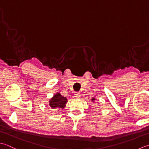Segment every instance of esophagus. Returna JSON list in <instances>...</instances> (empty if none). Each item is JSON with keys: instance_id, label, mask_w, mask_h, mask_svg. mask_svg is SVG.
Returning <instances> with one entry per match:
<instances>
[{"instance_id": "esophagus-1", "label": "esophagus", "mask_w": 149, "mask_h": 149, "mask_svg": "<svg viewBox=\"0 0 149 149\" xmlns=\"http://www.w3.org/2000/svg\"><path fill=\"white\" fill-rule=\"evenodd\" d=\"M75 97L77 98H80V97H81V95H80V93H75Z\"/></svg>"}]
</instances>
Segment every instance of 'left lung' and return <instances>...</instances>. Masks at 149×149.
Returning <instances> with one entry per match:
<instances>
[{"label":"left lung","instance_id":"8db88e82","mask_svg":"<svg viewBox=\"0 0 149 149\" xmlns=\"http://www.w3.org/2000/svg\"><path fill=\"white\" fill-rule=\"evenodd\" d=\"M95 100V98H93V99H92V100H93V101H94V100Z\"/></svg>","mask_w":149,"mask_h":149}]
</instances>
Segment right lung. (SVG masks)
Listing matches in <instances>:
<instances>
[{
    "mask_svg": "<svg viewBox=\"0 0 149 149\" xmlns=\"http://www.w3.org/2000/svg\"><path fill=\"white\" fill-rule=\"evenodd\" d=\"M67 102H68V100L65 97L62 96L60 93H57L54 95L53 98H51L49 101V105L52 109H63Z\"/></svg>",
    "mask_w": 149,
    "mask_h": 149,
    "instance_id": "1",
    "label": "right lung"
}]
</instances>
